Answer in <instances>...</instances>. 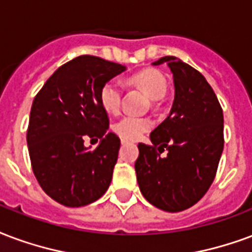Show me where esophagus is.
<instances>
[{
  "label": "esophagus",
  "instance_id": "obj_1",
  "mask_svg": "<svg viewBox=\"0 0 252 252\" xmlns=\"http://www.w3.org/2000/svg\"><path fill=\"white\" fill-rule=\"evenodd\" d=\"M121 143H123V144H126V143H131V141L126 140V139H121Z\"/></svg>",
  "mask_w": 252,
  "mask_h": 252
}]
</instances>
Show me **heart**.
I'll return each mask as SVG.
<instances>
[{
  "mask_svg": "<svg viewBox=\"0 0 252 252\" xmlns=\"http://www.w3.org/2000/svg\"><path fill=\"white\" fill-rule=\"evenodd\" d=\"M131 83L143 89L145 94L152 100L163 98L168 89V83H167L165 76L158 69H144L141 72H137L131 77ZM121 96H123V88L116 80L107 81L98 93L101 107L109 113L119 112L121 105ZM112 128L123 139L135 140L137 137H140L144 132L150 131L152 128V120L148 117L126 115L119 119Z\"/></svg>",
  "mask_w": 252,
  "mask_h": 252,
  "instance_id": "1",
  "label": "heart"
}]
</instances>
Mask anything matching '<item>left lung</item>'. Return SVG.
<instances>
[{
    "label": "left lung",
    "instance_id": "1",
    "mask_svg": "<svg viewBox=\"0 0 252 252\" xmlns=\"http://www.w3.org/2000/svg\"><path fill=\"white\" fill-rule=\"evenodd\" d=\"M167 64L173 74L175 100L168 117L151 132L152 144H139L135 163L143 196L167 212L196 204L214 182L224 137L223 111L211 85L200 72L173 56ZM164 149L167 156H159Z\"/></svg>",
    "mask_w": 252,
    "mask_h": 252
}]
</instances>
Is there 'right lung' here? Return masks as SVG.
<instances>
[{"label":"right lung","instance_id":"add662e5","mask_svg":"<svg viewBox=\"0 0 252 252\" xmlns=\"http://www.w3.org/2000/svg\"><path fill=\"white\" fill-rule=\"evenodd\" d=\"M126 69L79 56L60 66L33 100L27 133L32 168L44 192L63 206L91 204L111 184L120 139L107 133L109 119L98 93ZM85 137L100 143L92 150Z\"/></svg>","mask_w":252,"mask_h":252}]
</instances>
